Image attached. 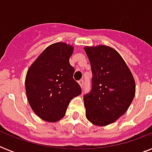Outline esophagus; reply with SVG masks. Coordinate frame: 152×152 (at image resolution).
<instances>
[{"label": "esophagus", "mask_w": 152, "mask_h": 152, "mask_svg": "<svg viewBox=\"0 0 152 152\" xmlns=\"http://www.w3.org/2000/svg\"><path fill=\"white\" fill-rule=\"evenodd\" d=\"M78 83H79V84H80V85L81 88H83V84H84V81H83V80H79Z\"/></svg>", "instance_id": "34e87169"}]
</instances>
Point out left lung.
<instances>
[{"label":"left lung","mask_w":152,"mask_h":152,"mask_svg":"<svg viewBox=\"0 0 152 152\" xmlns=\"http://www.w3.org/2000/svg\"><path fill=\"white\" fill-rule=\"evenodd\" d=\"M92 72L90 93L83 96L86 118L98 126L114 122L127 111L136 93L132 72L121 56L107 46H85Z\"/></svg>","instance_id":"1"}]
</instances>
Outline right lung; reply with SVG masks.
Instances as JSON below:
<instances>
[{
    "instance_id": "1",
    "label": "right lung",
    "mask_w": 152,
    "mask_h": 152,
    "mask_svg": "<svg viewBox=\"0 0 152 152\" xmlns=\"http://www.w3.org/2000/svg\"><path fill=\"white\" fill-rule=\"evenodd\" d=\"M74 48L65 42L46 47L27 70L25 88L32 110L42 120L56 122L66 113L69 102L81 94L69 64Z\"/></svg>"
}]
</instances>
